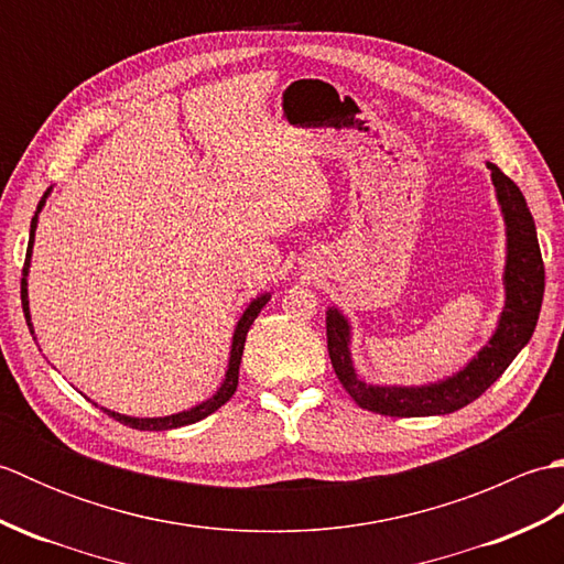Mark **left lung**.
Returning a JSON list of instances; mask_svg holds the SVG:
<instances>
[{"label": "left lung", "instance_id": "obj_1", "mask_svg": "<svg viewBox=\"0 0 564 564\" xmlns=\"http://www.w3.org/2000/svg\"><path fill=\"white\" fill-rule=\"evenodd\" d=\"M487 166L492 170L497 198L507 220L509 242L505 271L507 305L495 337L460 373H455L448 380L424 388H376L358 380L349 356V322L339 315V310H329L327 349L334 373H337L354 402L368 412L382 416H431L460 410V406L480 398L533 337L545 291V267L541 247H538L535 223L519 186L499 166Z\"/></svg>", "mask_w": 564, "mask_h": 564}]
</instances>
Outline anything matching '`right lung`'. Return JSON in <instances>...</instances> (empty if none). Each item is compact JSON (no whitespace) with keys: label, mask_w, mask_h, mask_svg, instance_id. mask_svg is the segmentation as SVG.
I'll return each instance as SVG.
<instances>
[{"label":"right lung","mask_w":564,"mask_h":564,"mask_svg":"<svg viewBox=\"0 0 564 564\" xmlns=\"http://www.w3.org/2000/svg\"><path fill=\"white\" fill-rule=\"evenodd\" d=\"M47 198V191L43 194L39 208H35V215L31 220V235H29V249H26V263H23V279H21V305H23V315H26L29 322V329L33 334L31 327V315H29V291H26V273H29V259H31V247H33V235H35V223H39V213L43 208V203ZM269 303V295H261L257 301H251V305L245 310L242 319L237 322L235 327V337H232V351H230V366H227V373L220 390L213 394L210 400H206L203 404L194 406V410L188 412H178L172 416H158V419H135V416H123V414H116L111 410H104L109 416H113L116 422H121L130 429H138V431H166V429H176V426H186V424H196L200 419H206L208 414H213L215 410H220V406L232 398L235 390H237V378H239V361H242V351H245V339H247V332L251 327V322L257 319V315L261 313V307Z\"/></svg>","instance_id":"1"}]
</instances>
